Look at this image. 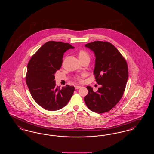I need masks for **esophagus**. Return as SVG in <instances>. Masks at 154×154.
<instances>
[{"label":"esophagus","mask_w":154,"mask_h":154,"mask_svg":"<svg viewBox=\"0 0 154 154\" xmlns=\"http://www.w3.org/2000/svg\"><path fill=\"white\" fill-rule=\"evenodd\" d=\"M81 87L80 85H75V89H79V88H80Z\"/></svg>","instance_id":"esophagus-1"}]
</instances>
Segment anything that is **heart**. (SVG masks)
<instances>
[{"mask_svg":"<svg viewBox=\"0 0 154 154\" xmlns=\"http://www.w3.org/2000/svg\"><path fill=\"white\" fill-rule=\"evenodd\" d=\"M78 57L79 59L80 60H82L84 59H89V55L88 54L87 52L84 51V50H80L78 53ZM79 80H80V77H78Z\"/></svg>","mask_w":154,"mask_h":154,"instance_id":"b5f03b06","label":"heart"}]
</instances>
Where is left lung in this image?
I'll return each instance as SVG.
<instances>
[{"label":"left lung","instance_id":"1","mask_svg":"<svg viewBox=\"0 0 154 154\" xmlns=\"http://www.w3.org/2000/svg\"><path fill=\"white\" fill-rule=\"evenodd\" d=\"M94 52V73L100 88L95 92L87 86L84 101L89 110L102 114L111 110L121 99L128 79L126 60L117 49L109 42L95 41L85 45Z\"/></svg>","mask_w":154,"mask_h":154}]
</instances>
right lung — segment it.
Returning <instances> with one entry per match:
<instances>
[{"label":"right lung","mask_w":154,"mask_h":154,"mask_svg":"<svg viewBox=\"0 0 154 154\" xmlns=\"http://www.w3.org/2000/svg\"><path fill=\"white\" fill-rule=\"evenodd\" d=\"M73 48L69 43L50 41L43 45L29 62L27 85L34 100L45 110L62 109L73 96V86L66 85L62 89L55 86V74L62 66L64 53Z\"/></svg>","instance_id":"right-lung-1"}]
</instances>
